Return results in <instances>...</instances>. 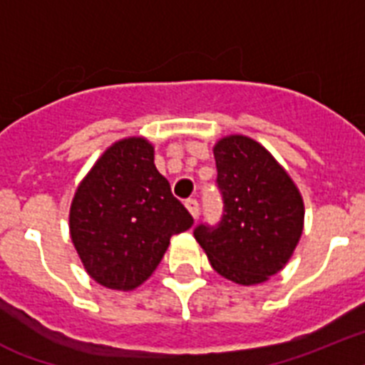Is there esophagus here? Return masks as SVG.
Masks as SVG:
<instances>
[{
    "label": "esophagus",
    "mask_w": 365,
    "mask_h": 365,
    "mask_svg": "<svg viewBox=\"0 0 365 365\" xmlns=\"http://www.w3.org/2000/svg\"><path fill=\"white\" fill-rule=\"evenodd\" d=\"M185 207L189 209V213L192 215V217H198V211H200V205H198V200L196 198H189V200L185 202Z\"/></svg>",
    "instance_id": "34e87169"
}]
</instances>
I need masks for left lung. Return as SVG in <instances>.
I'll list each match as a JSON object with an SVG mask.
<instances>
[{
	"label": "left lung",
	"instance_id": "obj_1",
	"mask_svg": "<svg viewBox=\"0 0 365 365\" xmlns=\"http://www.w3.org/2000/svg\"><path fill=\"white\" fill-rule=\"evenodd\" d=\"M213 154L224 215L217 226H196L195 239L222 277L244 287L264 283L283 270L299 242L305 218L301 192L252 138H222Z\"/></svg>",
	"mask_w": 365,
	"mask_h": 365
}]
</instances>
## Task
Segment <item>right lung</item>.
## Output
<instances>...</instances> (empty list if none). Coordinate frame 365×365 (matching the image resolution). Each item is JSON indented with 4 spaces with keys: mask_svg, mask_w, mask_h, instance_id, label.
<instances>
[{
    "mask_svg": "<svg viewBox=\"0 0 365 365\" xmlns=\"http://www.w3.org/2000/svg\"><path fill=\"white\" fill-rule=\"evenodd\" d=\"M192 226L154 165L145 138H126L104 150L77 187L69 233L84 270L112 290H134L156 270L170 237Z\"/></svg>",
    "mask_w": 365,
    "mask_h": 365,
    "instance_id": "add662e5",
    "label": "right lung"
}]
</instances>
